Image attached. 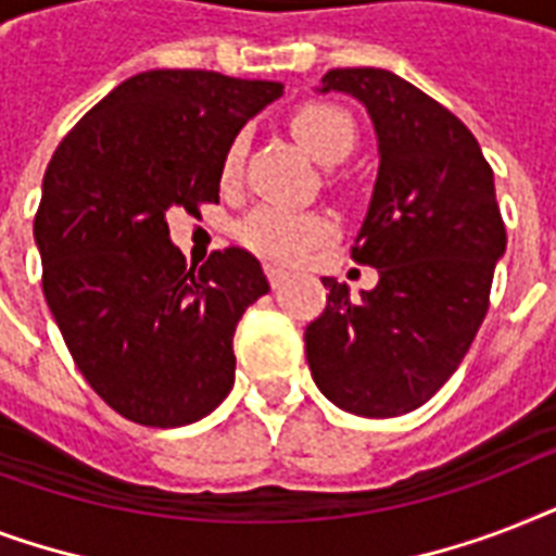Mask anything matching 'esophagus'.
Segmentation results:
<instances>
[{
  "label": "esophagus",
  "instance_id": "obj_1",
  "mask_svg": "<svg viewBox=\"0 0 556 556\" xmlns=\"http://www.w3.org/2000/svg\"><path fill=\"white\" fill-rule=\"evenodd\" d=\"M265 274H268L270 288H279L288 279V270H282L279 265H265Z\"/></svg>",
  "mask_w": 556,
  "mask_h": 556
}]
</instances>
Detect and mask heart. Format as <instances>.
Here are the masks:
<instances>
[{
    "label": "heart",
    "instance_id": "1",
    "mask_svg": "<svg viewBox=\"0 0 556 556\" xmlns=\"http://www.w3.org/2000/svg\"><path fill=\"white\" fill-rule=\"evenodd\" d=\"M291 132L303 150L323 167H334L346 159L355 147V124L352 117L338 106L326 103H305L291 115ZM244 155V138H233L222 159V178H230L239 173ZM331 233L329 218L317 213H291L282 207H260L244 218L239 227V236L248 248H253L262 256L277 262L300 260L312 244L323 242Z\"/></svg>",
    "mask_w": 556,
    "mask_h": 556
}]
</instances>
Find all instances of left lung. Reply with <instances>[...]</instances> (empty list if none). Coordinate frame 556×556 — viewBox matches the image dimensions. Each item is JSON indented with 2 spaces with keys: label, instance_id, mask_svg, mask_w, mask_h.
Segmentation results:
<instances>
[{
  "label": "left lung",
  "instance_id": "8db88e82",
  "mask_svg": "<svg viewBox=\"0 0 556 556\" xmlns=\"http://www.w3.org/2000/svg\"><path fill=\"white\" fill-rule=\"evenodd\" d=\"M320 94L366 109L378 176L352 256L378 286L349 294L323 277L326 312L305 329L323 395L346 413L392 418L439 392L482 326L505 253L493 169L453 112L387 68H334Z\"/></svg>",
  "mask_w": 556,
  "mask_h": 556
}]
</instances>
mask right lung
Masks as SVG:
<instances>
[{
  "instance_id": "1",
  "label": "right lung",
  "mask_w": 556,
  "mask_h": 556,
  "mask_svg": "<svg viewBox=\"0 0 556 556\" xmlns=\"http://www.w3.org/2000/svg\"><path fill=\"white\" fill-rule=\"evenodd\" d=\"M282 83L152 68L77 121L42 178L34 242L74 364L115 413L185 427L233 389V331L270 286L242 248L199 270L167 213L218 201L222 159Z\"/></svg>"
}]
</instances>
